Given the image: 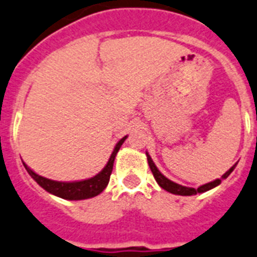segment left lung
I'll return each instance as SVG.
<instances>
[{
	"label": "left lung",
	"mask_w": 257,
	"mask_h": 257,
	"mask_svg": "<svg viewBox=\"0 0 257 257\" xmlns=\"http://www.w3.org/2000/svg\"><path fill=\"white\" fill-rule=\"evenodd\" d=\"M147 160H148V165H150L151 170H152L153 177H155L156 182H157V183L160 185V187H162L168 192H172V194H175V195H182V196H191V195L201 194V192H205V191H208V190H212V188H214L216 186L220 185L222 179H226L227 177L230 175V173L233 172L234 168H235V165L231 166V168H230L229 170H227V172L225 173V174H223L220 179H216V181H213V182H209V183H207V185L200 186L199 188H192V187H186V186L178 185V183H175V182H173V181H170V179L166 178L165 175L161 174V172H160L159 169H157V166L155 165V162L152 161V159H151V156L148 155V153H147Z\"/></svg>",
	"instance_id": "left-lung-1"
}]
</instances>
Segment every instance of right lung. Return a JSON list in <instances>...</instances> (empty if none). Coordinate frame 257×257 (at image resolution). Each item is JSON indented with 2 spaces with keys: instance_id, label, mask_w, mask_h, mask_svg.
<instances>
[{
  "instance_id": "right-lung-1",
  "label": "right lung",
  "mask_w": 257,
  "mask_h": 257,
  "mask_svg": "<svg viewBox=\"0 0 257 257\" xmlns=\"http://www.w3.org/2000/svg\"><path fill=\"white\" fill-rule=\"evenodd\" d=\"M127 137L122 138L117 143L115 148H114L113 153H111L110 159L107 161L106 166L102 169L101 172L96 174L95 177H92L89 179H84V181L79 182H57L52 181V179L44 178L41 175L36 174L32 172L26 164L23 162L24 168L28 172V174L35 179V181L45 190V191L50 192V194L60 196L62 199H67V200H83V199H89V197L97 196L98 194H101L105 190V187L109 183L110 179L111 170H113L114 159L117 156V152L119 151L120 146L123 144Z\"/></svg>"
}]
</instances>
